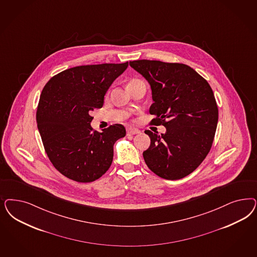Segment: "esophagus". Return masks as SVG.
<instances>
[{
	"instance_id": "1",
	"label": "esophagus",
	"mask_w": 257,
	"mask_h": 257,
	"mask_svg": "<svg viewBox=\"0 0 257 257\" xmlns=\"http://www.w3.org/2000/svg\"><path fill=\"white\" fill-rule=\"evenodd\" d=\"M126 133H127V135H134V134L140 133V131H139V130H137V128L128 127V128H126Z\"/></svg>"
}]
</instances>
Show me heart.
I'll return each mask as SVG.
<instances>
[{
	"label": "heart",
	"mask_w": 257,
	"mask_h": 257,
	"mask_svg": "<svg viewBox=\"0 0 257 257\" xmlns=\"http://www.w3.org/2000/svg\"><path fill=\"white\" fill-rule=\"evenodd\" d=\"M141 80H139V79H133V80H131L128 84H134V83L140 82Z\"/></svg>",
	"instance_id": "obj_1"
}]
</instances>
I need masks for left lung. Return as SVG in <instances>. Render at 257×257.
Returning a JSON list of instances; mask_svg holds the SVG:
<instances>
[{
  "label": "left lung",
  "mask_w": 257,
  "mask_h": 257,
  "mask_svg": "<svg viewBox=\"0 0 257 257\" xmlns=\"http://www.w3.org/2000/svg\"><path fill=\"white\" fill-rule=\"evenodd\" d=\"M130 65L149 83L153 104L150 114L166 133L146 131L150 138L143 156L149 169L166 180L192 173L207 156L215 137L218 109L207 81L182 63L134 60Z\"/></svg>",
  "instance_id": "obj_1"
}]
</instances>
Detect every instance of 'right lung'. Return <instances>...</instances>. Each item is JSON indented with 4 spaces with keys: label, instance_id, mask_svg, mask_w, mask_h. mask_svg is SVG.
<instances>
[{
    "label": "right lung",
    "instance_id": "add662e5",
    "mask_svg": "<svg viewBox=\"0 0 257 257\" xmlns=\"http://www.w3.org/2000/svg\"><path fill=\"white\" fill-rule=\"evenodd\" d=\"M128 62L67 69L44 86L37 109V124L53 166L67 178L91 182L108 171L115 142L124 137L120 124L102 133L92 131L91 111L102 108L110 85Z\"/></svg>",
    "mask_w": 257,
    "mask_h": 257
}]
</instances>
